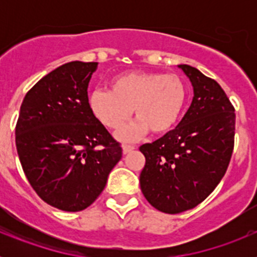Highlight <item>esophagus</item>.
I'll list each match as a JSON object with an SVG mask.
<instances>
[{"instance_id":"esophagus-1","label":"esophagus","mask_w":257,"mask_h":257,"mask_svg":"<svg viewBox=\"0 0 257 257\" xmlns=\"http://www.w3.org/2000/svg\"><path fill=\"white\" fill-rule=\"evenodd\" d=\"M134 149H135V147L134 145H128V144H124L123 147H122V151H123V154H127L130 153V152H133Z\"/></svg>"}]
</instances>
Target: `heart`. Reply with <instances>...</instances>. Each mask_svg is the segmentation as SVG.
<instances>
[{
  "mask_svg": "<svg viewBox=\"0 0 257 257\" xmlns=\"http://www.w3.org/2000/svg\"><path fill=\"white\" fill-rule=\"evenodd\" d=\"M187 91L175 74L126 72L113 77L110 90L96 88L88 95L95 117L108 128H119L134 114L138 121L117 133L121 140H135L148 130L165 134L176 124Z\"/></svg>",
  "mask_w": 257,
  "mask_h": 257,
  "instance_id": "obj_1",
  "label": "heart"
}]
</instances>
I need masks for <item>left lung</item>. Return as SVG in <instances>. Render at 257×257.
I'll list each match as a JSON object with an SVG mask.
<instances>
[{"mask_svg": "<svg viewBox=\"0 0 257 257\" xmlns=\"http://www.w3.org/2000/svg\"><path fill=\"white\" fill-rule=\"evenodd\" d=\"M193 86L192 104L174 130L143 144L140 188L161 212L180 213L210 196L225 175L234 148V106L215 79L178 65Z\"/></svg>", "mask_w": 257, "mask_h": 257, "instance_id": "obj_1", "label": "left lung"}]
</instances>
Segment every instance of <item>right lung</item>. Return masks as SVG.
Returning <instances> with one entry per match:
<instances>
[{"mask_svg":"<svg viewBox=\"0 0 257 257\" xmlns=\"http://www.w3.org/2000/svg\"><path fill=\"white\" fill-rule=\"evenodd\" d=\"M97 63L70 61L27 92L15 127L23 171L40 198L77 212L105 188L122 148L94 115L87 87Z\"/></svg>","mask_w":257,"mask_h":257,"instance_id":"right-lung-1","label":"right lung"}]
</instances>
